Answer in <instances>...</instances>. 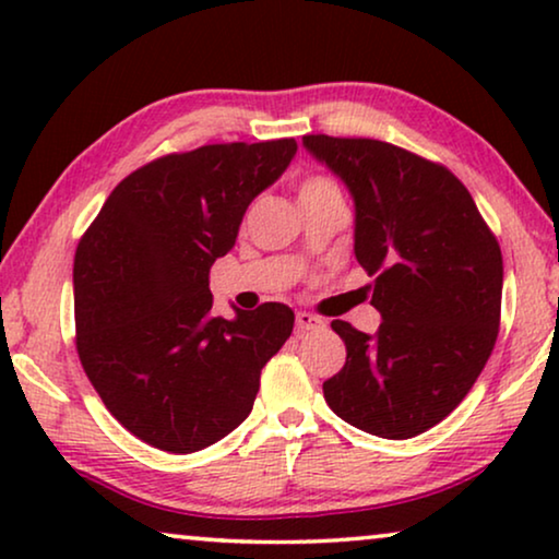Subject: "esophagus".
<instances>
[{"mask_svg": "<svg viewBox=\"0 0 559 559\" xmlns=\"http://www.w3.org/2000/svg\"><path fill=\"white\" fill-rule=\"evenodd\" d=\"M325 323L320 320L318 316H312V312H297L295 316V331L297 333H308V331H320Z\"/></svg>", "mask_w": 559, "mask_h": 559, "instance_id": "34e87169", "label": "esophagus"}]
</instances>
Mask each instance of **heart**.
<instances>
[{
	"label": "heart",
	"instance_id": "1",
	"mask_svg": "<svg viewBox=\"0 0 559 559\" xmlns=\"http://www.w3.org/2000/svg\"><path fill=\"white\" fill-rule=\"evenodd\" d=\"M325 193H338V188L333 186L331 180L328 178H308L302 180L300 186V198H312V195H325Z\"/></svg>",
	"mask_w": 559,
	"mask_h": 559
}]
</instances>
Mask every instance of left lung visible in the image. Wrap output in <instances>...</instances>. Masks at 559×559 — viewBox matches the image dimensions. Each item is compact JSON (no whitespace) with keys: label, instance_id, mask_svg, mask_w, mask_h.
Wrapping results in <instances>:
<instances>
[{"label":"left lung","instance_id":"left-lung-1","mask_svg":"<svg viewBox=\"0 0 559 559\" xmlns=\"http://www.w3.org/2000/svg\"><path fill=\"white\" fill-rule=\"evenodd\" d=\"M305 150L354 198V254L373 274L377 333L331 328L346 364L323 384L358 430L407 440L445 419L491 356L501 316V249L461 180L379 140L308 134Z\"/></svg>","mask_w":559,"mask_h":559}]
</instances>
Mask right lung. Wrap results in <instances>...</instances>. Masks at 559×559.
<instances>
[{
    "label": "right lung",
    "mask_w": 559,
    "mask_h": 559,
    "mask_svg": "<svg viewBox=\"0 0 559 559\" xmlns=\"http://www.w3.org/2000/svg\"><path fill=\"white\" fill-rule=\"evenodd\" d=\"M295 140L205 144L140 167L75 249V346L106 409L165 453H195L249 417L264 364L295 312L282 302L213 316L209 272Z\"/></svg>",
    "instance_id": "add662e5"
}]
</instances>
